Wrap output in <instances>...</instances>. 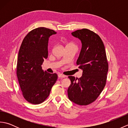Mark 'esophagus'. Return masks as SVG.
Wrapping results in <instances>:
<instances>
[{
	"instance_id": "obj_1",
	"label": "esophagus",
	"mask_w": 128,
	"mask_h": 128,
	"mask_svg": "<svg viewBox=\"0 0 128 128\" xmlns=\"http://www.w3.org/2000/svg\"><path fill=\"white\" fill-rule=\"evenodd\" d=\"M66 77V76L64 75H62V74H58V78H64Z\"/></svg>"
}]
</instances>
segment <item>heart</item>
<instances>
[{"label":"heart","mask_w":128,"mask_h":128,"mask_svg":"<svg viewBox=\"0 0 128 128\" xmlns=\"http://www.w3.org/2000/svg\"><path fill=\"white\" fill-rule=\"evenodd\" d=\"M69 44H72V43H69V44H68V45H69Z\"/></svg>","instance_id":"1"}]
</instances>
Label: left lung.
Masks as SVG:
<instances>
[{"label":"left lung","mask_w":128,"mask_h":128,"mask_svg":"<svg viewBox=\"0 0 128 128\" xmlns=\"http://www.w3.org/2000/svg\"><path fill=\"white\" fill-rule=\"evenodd\" d=\"M72 35L82 44L76 64L82 75L79 78L68 76L71 84L68 96L75 104L86 106L97 99L106 85L108 64L105 47L98 35L88 29L78 30Z\"/></svg>","instance_id":"1"}]
</instances>
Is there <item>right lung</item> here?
Masks as SVG:
<instances>
[{
    "mask_svg": "<svg viewBox=\"0 0 128 128\" xmlns=\"http://www.w3.org/2000/svg\"><path fill=\"white\" fill-rule=\"evenodd\" d=\"M56 34L45 28H35L24 38L19 50L16 74L24 97L32 104L44 101L58 78L42 68L48 55L49 38Z\"/></svg>",
    "mask_w": 128,
    "mask_h": 128,
    "instance_id": "obj_1",
    "label": "right lung"
}]
</instances>
